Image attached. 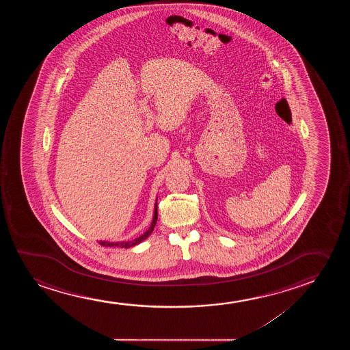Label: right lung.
Masks as SVG:
<instances>
[{"label": "right lung", "mask_w": 350, "mask_h": 350, "mask_svg": "<svg viewBox=\"0 0 350 350\" xmlns=\"http://www.w3.org/2000/svg\"><path fill=\"white\" fill-rule=\"evenodd\" d=\"M157 221H158V198L155 200V204H154V214H153V220H152V224L149 226L148 230L144 232V234L139 235V238H136L134 240H129V241H105V240H100L99 241V244L103 245V246H117V247H125V249H128V247H133L135 245H139L141 241H144V240L147 239L149 235L152 234V232H153L154 227L157 225Z\"/></svg>", "instance_id": "obj_1"}]
</instances>
